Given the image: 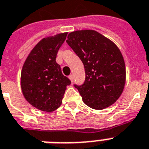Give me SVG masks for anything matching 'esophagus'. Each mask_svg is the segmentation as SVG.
<instances>
[{"label": "esophagus", "instance_id": "obj_1", "mask_svg": "<svg viewBox=\"0 0 149 149\" xmlns=\"http://www.w3.org/2000/svg\"><path fill=\"white\" fill-rule=\"evenodd\" d=\"M69 79H70L71 82H73V76H72V75H70V76H69Z\"/></svg>", "mask_w": 149, "mask_h": 149}]
</instances>
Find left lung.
Returning <instances> with one entry per match:
<instances>
[{
    "label": "left lung",
    "instance_id": "1",
    "mask_svg": "<svg viewBox=\"0 0 149 149\" xmlns=\"http://www.w3.org/2000/svg\"><path fill=\"white\" fill-rule=\"evenodd\" d=\"M67 43L84 65V83L74 85L83 102L95 110L113 104L126 82L124 60L117 46L99 32L88 29L70 32Z\"/></svg>",
    "mask_w": 149,
    "mask_h": 149
}]
</instances>
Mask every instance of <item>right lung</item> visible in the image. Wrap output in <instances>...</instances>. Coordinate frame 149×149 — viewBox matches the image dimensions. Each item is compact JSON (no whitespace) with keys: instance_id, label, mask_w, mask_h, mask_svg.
<instances>
[{"instance_id":"add662e5","label":"right lung","mask_w":149,"mask_h":149,"mask_svg":"<svg viewBox=\"0 0 149 149\" xmlns=\"http://www.w3.org/2000/svg\"><path fill=\"white\" fill-rule=\"evenodd\" d=\"M67 32L44 38L31 51L21 71V88L25 98L37 109L46 112L61 106L70 80L62 74L56 62Z\"/></svg>"}]
</instances>
